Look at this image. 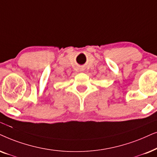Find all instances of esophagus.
<instances>
[{"label":"esophagus","instance_id":"obj_1","mask_svg":"<svg viewBox=\"0 0 157 157\" xmlns=\"http://www.w3.org/2000/svg\"><path fill=\"white\" fill-rule=\"evenodd\" d=\"M81 71H82V70H81Z\"/></svg>","mask_w":157,"mask_h":157}]
</instances>
